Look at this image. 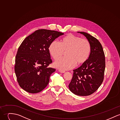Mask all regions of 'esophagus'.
Listing matches in <instances>:
<instances>
[{"label":"esophagus","instance_id":"34e87169","mask_svg":"<svg viewBox=\"0 0 120 120\" xmlns=\"http://www.w3.org/2000/svg\"><path fill=\"white\" fill-rule=\"evenodd\" d=\"M58 71L60 72V73H64L65 72V71L64 70H59Z\"/></svg>","mask_w":120,"mask_h":120}]
</instances>
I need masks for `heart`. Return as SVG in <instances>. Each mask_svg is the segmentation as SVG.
I'll use <instances>...</instances> for the list:
<instances>
[{"mask_svg":"<svg viewBox=\"0 0 120 120\" xmlns=\"http://www.w3.org/2000/svg\"><path fill=\"white\" fill-rule=\"evenodd\" d=\"M48 51L55 60L61 58L66 52L67 56L56 61L54 65L60 69L68 70L74 68L76 64H83L88 60L91 45L88 40L69 34L62 39L61 44L53 41L49 46Z\"/></svg>","mask_w":120,"mask_h":120,"instance_id":"b5f03b06","label":"heart"}]
</instances>
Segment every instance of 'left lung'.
<instances>
[{"label": "left lung", "mask_w": 120, "mask_h": 120, "mask_svg": "<svg viewBox=\"0 0 120 120\" xmlns=\"http://www.w3.org/2000/svg\"><path fill=\"white\" fill-rule=\"evenodd\" d=\"M78 32L88 39L91 45V52L88 60L73 70V76L68 87L76 95L88 96L96 91L103 81L105 66V54L101 44L96 38L84 32Z\"/></svg>", "instance_id": "left-lung-1"}]
</instances>
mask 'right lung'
<instances>
[{
	"label": "right lung",
	"mask_w": 120,
	"mask_h": 120,
	"mask_svg": "<svg viewBox=\"0 0 120 120\" xmlns=\"http://www.w3.org/2000/svg\"><path fill=\"white\" fill-rule=\"evenodd\" d=\"M60 32L46 29L36 30L26 37L19 47L15 71L20 87L32 94L41 91L48 85L56 69L48 66L52 63L48 47Z\"/></svg>",
	"instance_id": "right-lung-1"
}]
</instances>
